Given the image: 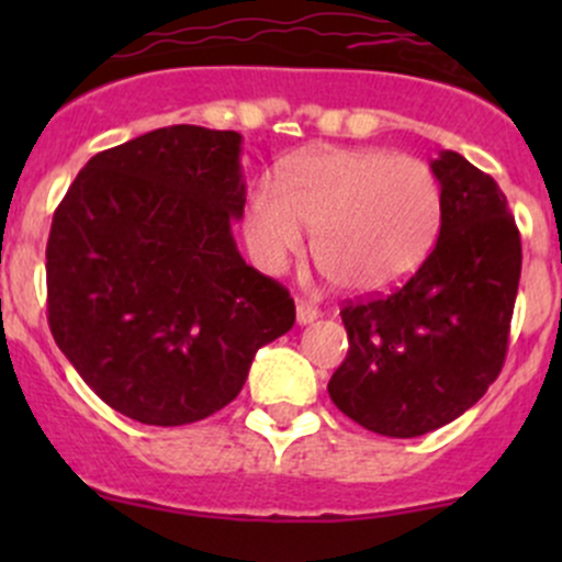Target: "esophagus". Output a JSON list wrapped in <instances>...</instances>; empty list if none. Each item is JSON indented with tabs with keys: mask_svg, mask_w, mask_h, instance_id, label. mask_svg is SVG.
<instances>
[{
	"mask_svg": "<svg viewBox=\"0 0 562 562\" xmlns=\"http://www.w3.org/2000/svg\"><path fill=\"white\" fill-rule=\"evenodd\" d=\"M317 317H321V310L315 307V304H310V302H296V321L302 323V326H307V323H313V321H317Z\"/></svg>",
	"mask_w": 562,
	"mask_h": 562,
	"instance_id": "obj_1",
	"label": "esophagus"
}]
</instances>
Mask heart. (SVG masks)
I'll return each mask as SVG.
<instances>
[{"mask_svg": "<svg viewBox=\"0 0 562 562\" xmlns=\"http://www.w3.org/2000/svg\"><path fill=\"white\" fill-rule=\"evenodd\" d=\"M315 228L321 269L350 293H383L427 258L440 228V187L413 157L317 149L266 176L245 206V241L263 271L285 269Z\"/></svg>", "mask_w": 562, "mask_h": 562, "instance_id": "b5f03b06", "label": "heart"}]
</instances>
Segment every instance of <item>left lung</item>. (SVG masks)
<instances>
[{"label": "left lung", "mask_w": 562, "mask_h": 562, "mask_svg": "<svg viewBox=\"0 0 562 562\" xmlns=\"http://www.w3.org/2000/svg\"><path fill=\"white\" fill-rule=\"evenodd\" d=\"M440 236L389 296L339 310L348 356L328 381L334 405L386 438L454 422L497 381L508 353L522 239L490 173L457 151L432 162Z\"/></svg>", "instance_id": "1"}]
</instances>
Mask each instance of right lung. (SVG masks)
<instances>
[{
  "instance_id": "add662e5",
  "label": "right lung",
  "mask_w": 562,
  "mask_h": 562,
  "mask_svg": "<svg viewBox=\"0 0 562 562\" xmlns=\"http://www.w3.org/2000/svg\"><path fill=\"white\" fill-rule=\"evenodd\" d=\"M241 135L151 130L94 155L54 212L48 326L87 386L133 422L181 427L223 411L258 348L291 331L280 282L236 249Z\"/></svg>"
}]
</instances>
